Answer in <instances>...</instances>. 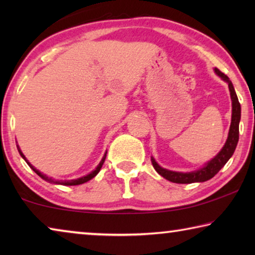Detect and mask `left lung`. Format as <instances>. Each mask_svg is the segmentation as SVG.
Returning a JSON list of instances; mask_svg holds the SVG:
<instances>
[{
    "mask_svg": "<svg viewBox=\"0 0 255 255\" xmlns=\"http://www.w3.org/2000/svg\"><path fill=\"white\" fill-rule=\"evenodd\" d=\"M215 72L217 73V74L221 76L224 81L227 82L228 88H230V92H231L233 109H232V123H231L230 132H228V138L221 152L216 155L210 162L207 163L206 166L195 172L182 173V172H173V171L165 170L159 166L158 164L155 162L154 158H152V164L157 173L159 175H162L163 178H165L166 180L171 181V182L192 183V182H204V181L211 179L213 176H215L218 173L219 170H221L224 165H225L228 159L232 157V155L236 148L237 141H239V133H240L239 124L241 120V105L239 102V99H237L234 86H233L232 82L230 81V79H228V76L224 74V73H222L218 68H215Z\"/></svg>",
    "mask_w": 255,
    "mask_h": 255,
    "instance_id": "1",
    "label": "left lung"
}]
</instances>
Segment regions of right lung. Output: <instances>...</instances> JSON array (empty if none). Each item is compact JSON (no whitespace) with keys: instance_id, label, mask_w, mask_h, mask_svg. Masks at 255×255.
<instances>
[{"instance_id":"right-lung-1","label":"right lung","mask_w":255,"mask_h":255,"mask_svg":"<svg viewBox=\"0 0 255 255\" xmlns=\"http://www.w3.org/2000/svg\"><path fill=\"white\" fill-rule=\"evenodd\" d=\"M18 150H19V153H20V155L21 156H22L23 158H24V161L28 163V165L31 167V169L36 172V173L40 176V178H42L44 180H46V181H49V182H53V183H57V184H64V185H77V184H82V183H84V182H88L89 180H91V179H93L94 176H96L98 173H99V171L101 170V167H102V165H103V163H105V159H106V155L105 156H103V158H102V161L100 162V164H99L98 165V167L94 171H92L91 173L90 174H88L86 176H83V178H80V179H76V180H71V181H56V180H54V179H51V178H48V176H46V175H44L42 173H40L39 171H38L37 169H34V167L31 165V164H30L28 161H27V158L24 157V155L22 154V152H21V150L19 149V146H18Z\"/></svg>"}]
</instances>
